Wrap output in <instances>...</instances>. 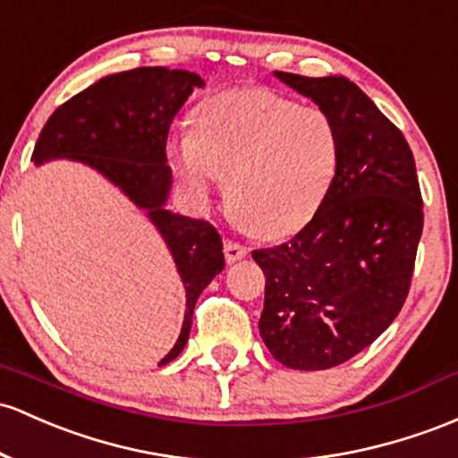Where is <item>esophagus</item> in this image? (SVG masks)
Returning <instances> with one entry per match:
<instances>
[{
    "label": "esophagus",
    "mask_w": 458,
    "mask_h": 458,
    "mask_svg": "<svg viewBox=\"0 0 458 458\" xmlns=\"http://www.w3.org/2000/svg\"><path fill=\"white\" fill-rule=\"evenodd\" d=\"M224 254H225V260H228V263H234V260H241L248 256V248H245V245H241L239 241L225 239L224 241Z\"/></svg>",
    "instance_id": "esophagus-1"
}]
</instances>
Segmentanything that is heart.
I'll return each instance as SVG.
<instances>
[{"label":"heart","mask_w":458,"mask_h":458,"mask_svg":"<svg viewBox=\"0 0 458 458\" xmlns=\"http://www.w3.org/2000/svg\"><path fill=\"white\" fill-rule=\"evenodd\" d=\"M339 154V128L324 108L243 89L202 104L193 132L174 143L172 163L199 198L228 175L233 213L260 237H284L318 213Z\"/></svg>","instance_id":"b5f03b06"}]
</instances>
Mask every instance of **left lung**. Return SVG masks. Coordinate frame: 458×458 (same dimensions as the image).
Here are the masks:
<instances>
[{"label": "left lung", "instance_id": "obj_1", "mask_svg": "<svg viewBox=\"0 0 458 458\" xmlns=\"http://www.w3.org/2000/svg\"><path fill=\"white\" fill-rule=\"evenodd\" d=\"M330 113L341 154L328 195L284 243L254 250L265 274L259 328L276 360L328 369L374 344L398 318L424 228L404 134L348 78L276 72Z\"/></svg>", "mask_w": 458, "mask_h": 458}]
</instances>
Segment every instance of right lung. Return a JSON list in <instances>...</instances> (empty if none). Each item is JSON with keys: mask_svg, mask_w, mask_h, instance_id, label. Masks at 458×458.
Returning a JSON list of instances; mask_svg holds the SVG:
<instances>
[{"mask_svg": "<svg viewBox=\"0 0 458 458\" xmlns=\"http://www.w3.org/2000/svg\"><path fill=\"white\" fill-rule=\"evenodd\" d=\"M199 87L204 80L184 69L139 67L106 75L54 110L32 152L34 165L73 158L98 169L139 208L148 210L158 228L187 289L182 330L158 365H167L184 350L195 302L225 265L213 224L165 210L172 187L165 154L169 125Z\"/></svg>", "mask_w": 458, "mask_h": 458, "instance_id": "1", "label": "right lung"}]
</instances>
